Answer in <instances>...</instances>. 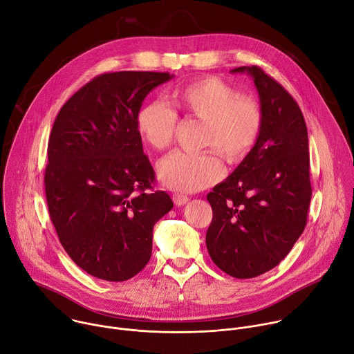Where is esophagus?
<instances>
[{
  "label": "esophagus",
  "mask_w": 354,
  "mask_h": 354,
  "mask_svg": "<svg viewBox=\"0 0 354 354\" xmlns=\"http://www.w3.org/2000/svg\"><path fill=\"white\" fill-rule=\"evenodd\" d=\"M172 200H174V203L176 206H183V205H186L187 201H189V197L186 194H182V193H174L172 194Z\"/></svg>",
  "instance_id": "34e87169"
}]
</instances>
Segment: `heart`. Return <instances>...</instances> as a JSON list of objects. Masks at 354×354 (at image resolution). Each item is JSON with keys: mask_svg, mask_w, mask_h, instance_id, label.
<instances>
[{"mask_svg": "<svg viewBox=\"0 0 354 354\" xmlns=\"http://www.w3.org/2000/svg\"><path fill=\"white\" fill-rule=\"evenodd\" d=\"M175 100L187 115L206 122L203 147L214 149L197 154L175 151L158 162L157 171L165 186L197 192L223 178L224 167L218 150L230 164L241 162L250 153L261 137L263 115L255 99L242 96L218 78L187 84L176 92ZM176 126V112L161 100H151L137 115V130L154 149H165L172 144Z\"/></svg>", "mask_w": 354, "mask_h": 354, "instance_id": "1", "label": "heart"}]
</instances>
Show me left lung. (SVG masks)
Returning <instances> with one entry per match:
<instances>
[{"label": "left lung", "instance_id": "obj_1", "mask_svg": "<svg viewBox=\"0 0 354 354\" xmlns=\"http://www.w3.org/2000/svg\"><path fill=\"white\" fill-rule=\"evenodd\" d=\"M254 78L262 133L238 168L207 194L213 220L206 234L213 262L236 279L277 266L307 225L313 187L308 131L295 99L261 67H238Z\"/></svg>", "mask_w": 354, "mask_h": 354}]
</instances>
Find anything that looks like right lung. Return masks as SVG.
Returning <instances> with one entry per match:
<instances>
[{"label":"right lung","mask_w":354,"mask_h":354,"mask_svg":"<svg viewBox=\"0 0 354 354\" xmlns=\"http://www.w3.org/2000/svg\"><path fill=\"white\" fill-rule=\"evenodd\" d=\"M174 75L119 71L95 77L60 109L47 145L44 192L59 239L86 273L124 281L151 258L153 230L174 203L153 192L137 115Z\"/></svg>","instance_id":"1"}]
</instances>
